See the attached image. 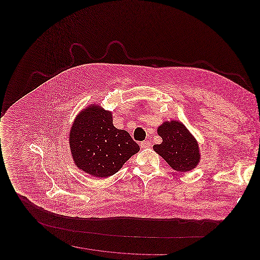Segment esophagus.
Listing matches in <instances>:
<instances>
[{
    "instance_id": "esophagus-1",
    "label": "esophagus",
    "mask_w": 260,
    "mask_h": 260,
    "mask_svg": "<svg viewBox=\"0 0 260 260\" xmlns=\"http://www.w3.org/2000/svg\"><path fill=\"white\" fill-rule=\"evenodd\" d=\"M150 146H151V142L148 141V140H144V141L140 142V147H141V148H149Z\"/></svg>"
}]
</instances>
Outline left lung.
Masks as SVG:
<instances>
[{"instance_id":"obj_1","label":"left lung","mask_w":260,"mask_h":260,"mask_svg":"<svg viewBox=\"0 0 260 260\" xmlns=\"http://www.w3.org/2000/svg\"><path fill=\"white\" fill-rule=\"evenodd\" d=\"M158 134L162 142L154 145V150L173 170L189 172L198 165V143L184 124L176 121L167 122L159 126Z\"/></svg>"}]
</instances>
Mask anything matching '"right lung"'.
<instances>
[{
  "label": "right lung",
  "instance_id": "1",
  "mask_svg": "<svg viewBox=\"0 0 260 260\" xmlns=\"http://www.w3.org/2000/svg\"><path fill=\"white\" fill-rule=\"evenodd\" d=\"M69 142L77 167L95 177L115 174L139 151L127 132L113 125L111 113L93 105L76 118Z\"/></svg>",
  "mask_w": 260,
  "mask_h": 260
}]
</instances>
